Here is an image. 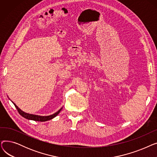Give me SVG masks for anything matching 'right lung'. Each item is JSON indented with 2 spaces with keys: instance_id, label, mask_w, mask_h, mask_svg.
Returning <instances> with one entry per match:
<instances>
[{
  "instance_id": "obj_1",
  "label": "right lung",
  "mask_w": 157,
  "mask_h": 157,
  "mask_svg": "<svg viewBox=\"0 0 157 157\" xmlns=\"http://www.w3.org/2000/svg\"><path fill=\"white\" fill-rule=\"evenodd\" d=\"M14 106L16 107V109H17L18 112L19 113V114L22 116L23 117H24L25 118L28 119V120H34V121H46L49 120H52L53 118H55V117H56L59 113L60 112V111L62 109V108L58 111L56 113H54L53 114L49 115V116H46V117H40V116H38V115H34V114H29V113H26L23 111H22L20 109L18 108V107L14 103H13Z\"/></svg>"
}]
</instances>
